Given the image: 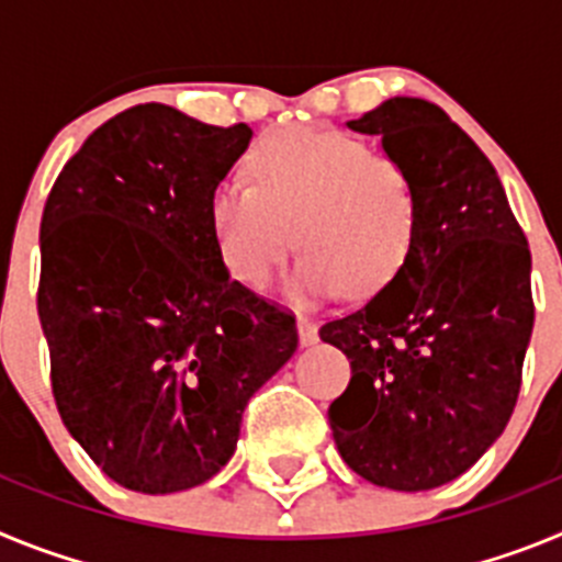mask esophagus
Returning a JSON list of instances; mask_svg holds the SVG:
<instances>
[{
    "mask_svg": "<svg viewBox=\"0 0 562 562\" xmlns=\"http://www.w3.org/2000/svg\"><path fill=\"white\" fill-rule=\"evenodd\" d=\"M297 337H301V346H312L317 342V326L310 317L297 315Z\"/></svg>",
    "mask_w": 562,
    "mask_h": 562,
    "instance_id": "esophagus-1",
    "label": "esophagus"
}]
</instances>
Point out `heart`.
Listing matches in <instances>:
<instances>
[{"mask_svg":"<svg viewBox=\"0 0 562 562\" xmlns=\"http://www.w3.org/2000/svg\"><path fill=\"white\" fill-rule=\"evenodd\" d=\"M252 182L227 180L211 196L213 238L227 270L265 286L297 245L286 278L295 301L349 286L366 297L391 284L408 261L416 191L408 171L360 137L326 128H286L250 157Z\"/></svg>","mask_w":562,"mask_h":562,"instance_id":"1","label":"heart"}]
</instances>
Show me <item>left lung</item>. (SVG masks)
Segmentation results:
<instances>
[{"mask_svg":"<svg viewBox=\"0 0 562 562\" xmlns=\"http://www.w3.org/2000/svg\"><path fill=\"white\" fill-rule=\"evenodd\" d=\"M349 128L408 171V261L369 304L321 326L351 362L329 405L342 461L419 493L459 479L504 434L532 337V256L486 154L445 109L389 98Z\"/></svg>","mask_w":562,"mask_h":562,"instance_id":"obj_1","label":"left lung"}]
</instances>
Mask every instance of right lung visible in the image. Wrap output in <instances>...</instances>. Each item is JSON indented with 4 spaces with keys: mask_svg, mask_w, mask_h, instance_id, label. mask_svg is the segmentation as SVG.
<instances>
[{
    "mask_svg": "<svg viewBox=\"0 0 562 562\" xmlns=\"http://www.w3.org/2000/svg\"><path fill=\"white\" fill-rule=\"evenodd\" d=\"M250 137L140 103L89 134L44 205L38 321L58 414L134 493L220 473L250 396L297 349L295 317L233 281L213 238L211 196Z\"/></svg>",
    "mask_w": 562,
    "mask_h": 562,
    "instance_id": "right-lung-1",
    "label": "right lung"
}]
</instances>
